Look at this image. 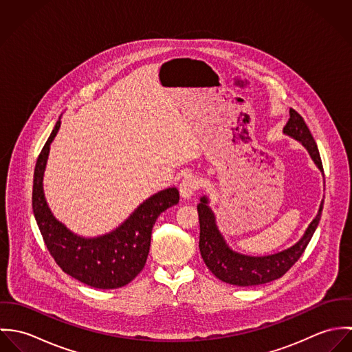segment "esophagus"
<instances>
[{
	"instance_id": "esophagus-1",
	"label": "esophagus",
	"mask_w": 352,
	"mask_h": 352,
	"mask_svg": "<svg viewBox=\"0 0 352 352\" xmlns=\"http://www.w3.org/2000/svg\"><path fill=\"white\" fill-rule=\"evenodd\" d=\"M199 187H201V182H199V179L197 176H194V175L184 176V179L182 180L180 187H179L182 198L190 199L198 191Z\"/></svg>"
}]
</instances>
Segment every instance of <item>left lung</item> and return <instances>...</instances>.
<instances>
[{"label": "left lung", "instance_id": "obj_1", "mask_svg": "<svg viewBox=\"0 0 352 352\" xmlns=\"http://www.w3.org/2000/svg\"><path fill=\"white\" fill-rule=\"evenodd\" d=\"M283 134L302 144V146L307 151L310 158L324 176L322 162L317 145L303 118L293 108H290V119L283 127ZM208 203V198L204 195L201 197L198 204L201 225L199 250L203 261L219 280L229 285L247 287L264 285L279 279L296 264L318 226L324 199L320 203L317 215L309 223L298 243L285 251L276 252L267 256H250L233 251L222 236L217 225L215 214Z\"/></svg>", "mask_w": 352, "mask_h": 352}]
</instances>
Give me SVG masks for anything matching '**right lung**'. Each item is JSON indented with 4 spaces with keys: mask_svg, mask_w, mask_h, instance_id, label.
<instances>
[{
    "mask_svg": "<svg viewBox=\"0 0 352 352\" xmlns=\"http://www.w3.org/2000/svg\"><path fill=\"white\" fill-rule=\"evenodd\" d=\"M60 118L41 151L32 188V210L47 250L63 272L95 289H118L130 283L145 267L151 229L158 215L179 203L170 187L142 201L116 229L98 237H82L67 229L51 212L43 191V175Z\"/></svg>",
    "mask_w": 352,
    "mask_h": 352,
    "instance_id": "1",
    "label": "right lung"
}]
</instances>
